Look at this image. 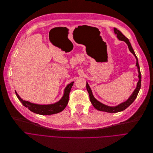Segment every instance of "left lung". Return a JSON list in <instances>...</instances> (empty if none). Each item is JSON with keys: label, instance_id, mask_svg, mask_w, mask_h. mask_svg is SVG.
<instances>
[{"label": "left lung", "instance_id": "1", "mask_svg": "<svg viewBox=\"0 0 153 153\" xmlns=\"http://www.w3.org/2000/svg\"><path fill=\"white\" fill-rule=\"evenodd\" d=\"M114 33L117 35V38L121 41H124L126 44L128 46L129 50L131 52L134 56H135L136 59V67L137 68V71H138V78H139V80L137 82V86L136 89L134 90L133 93L131 94V95L129 97V98L125 102L121 103V104L116 106H109L107 105H105L103 103H101V102H100L99 101H98L94 97L93 94L92 93L91 90L90 88V87L89 86V85L88 84V83L86 82V90L88 91V93H89V96H90V100L91 104L93 105V106L97 110H99V111H105V112H108V113H118V112H120L122 111L123 110H125V109H126L131 104L133 101L135 100V99L136 98L137 94L140 91V90L141 88V71H140V68L139 66V63H138V60H137V58L134 52V50L132 48L131 45L129 41V40L125 37V36L123 35L119 30H118L116 28H114Z\"/></svg>", "mask_w": 153, "mask_h": 153}]
</instances>
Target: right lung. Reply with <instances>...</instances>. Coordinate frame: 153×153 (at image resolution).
I'll list each match as a JSON object with an SVG mask.
<instances>
[{
    "label": "right lung",
    "instance_id": "obj_1",
    "mask_svg": "<svg viewBox=\"0 0 153 153\" xmlns=\"http://www.w3.org/2000/svg\"><path fill=\"white\" fill-rule=\"evenodd\" d=\"M74 83V82H73L67 86L64 90L63 96L59 101H57V102L53 104L50 105H38L29 102V101L23 100L19 97L17 91H15V92L16 96L20 101V102L22 103L24 106L28 108L29 110L39 114L50 115L62 111L65 108V107L67 106L69 100V94Z\"/></svg>",
    "mask_w": 153,
    "mask_h": 153
}]
</instances>
